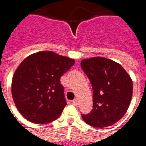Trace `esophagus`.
<instances>
[{
    "instance_id": "obj_1",
    "label": "esophagus",
    "mask_w": 146,
    "mask_h": 146,
    "mask_svg": "<svg viewBox=\"0 0 146 146\" xmlns=\"http://www.w3.org/2000/svg\"><path fill=\"white\" fill-rule=\"evenodd\" d=\"M71 103L73 105V106H76L77 105V99H74L73 101L71 102Z\"/></svg>"
}]
</instances>
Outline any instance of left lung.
<instances>
[{
    "label": "left lung",
    "mask_w": 146,
    "mask_h": 146,
    "mask_svg": "<svg viewBox=\"0 0 146 146\" xmlns=\"http://www.w3.org/2000/svg\"><path fill=\"white\" fill-rule=\"evenodd\" d=\"M80 66L93 89V109L81 114L83 119L95 127L113 125L130 106L133 92L131 77L119 64L106 58L84 59Z\"/></svg>",
    "instance_id": "left-lung-1"
}]
</instances>
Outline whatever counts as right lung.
Returning a JSON list of instances; mask_svg holds the SVG:
<instances>
[{
    "instance_id": "add662e5",
    "label": "right lung",
    "mask_w": 146,
    "mask_h": 146,
    "mask_svg": "<svg viewBox=\"0 0 146 146\" xmlns=\"http://www.w3.org/2000/svg\"><path fill=\"white\" fill-rule=\"evenodd\" d=\"M73 65V59L52 51L37 52L24 59L11 84L12 98L22 116L36 123L58 118L67 105L60 78Z\"/></svg>"
}]
</instances>
